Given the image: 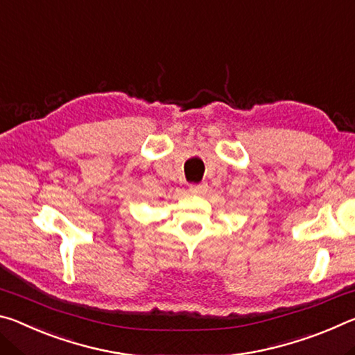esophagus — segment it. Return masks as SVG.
Here are the masks:
<instances>
[{
    "label": "esophagus",
    "mask_w": 355,
    "mask_h": 355,
    "mask_svg": "<svg viewBox=\"0 0 355 355\" xmlns=\"http://www.w3.org/2000/svg\"><path fill=\"white\" fill-rule=\"evenodd\" d=\"M207 183H192L189 186V191L192 192V194H203V192L207 191Z\"/></svg>",
    "instance_id": "34e87169"
}]
</instances>
